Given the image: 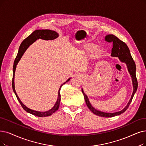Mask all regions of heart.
Instances as JSON below:
<instances>
[{"mask_svg": "<svg viewBox=\"0 0 146 146\" xmlns=\"http://www.w3.org/2000/svg\"><path fill=\"white\" fill-rule=\"evenodd\" d=\"M96 47V45L92 44V45H89V46H87V47L86 48V51L87 53H92V52H93V51H94L95 50ZM95 53V54H96V56L100 57V56L102 55L103 51H102V50H101L100 48H98V49L96 50Z\"/></svg>", "mask_w": 146, "mask_h": 146, "instance_id": "b5f03b06", "label": "heart"}]
</instances>
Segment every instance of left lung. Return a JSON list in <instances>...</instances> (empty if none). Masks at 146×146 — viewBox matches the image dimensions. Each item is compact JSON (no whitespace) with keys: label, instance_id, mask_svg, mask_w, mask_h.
<instances>
[{"label":"left lung","instance_id":"obj_1","mask_svg":"<svg viewBox=\"0 0 146 146\" xmlns=\"http://www.w3.org/2000/svg\"><path fill=\"white\" fill-rule=\"evenodd\" d=\"M105 40L108 42H111L113 44V48L111 50V56L113 57H118L121 62H125L126 63L127 67L128 68V71L129 72L132 79V84H133V91L130 100L129 102L127 103V106L123 110L120 111L119 112H116L114 113H104V112L96 110V109L93 108L92 106V105L90 104L88 98H87V95L84 93L83 90L81 89V90H82V92L83 93L87 106L92 113H93L95 114L98 116H100V117H114V116L118 115L122 113H123L128 108V107H129L130 104L132 102L134 94H135L137 90L138 82H137V79L136 77V74H135V72H136L135 63L132 59V57L130 53L129 49L128 48L127 45L124 42L122 41V40L119 39L118 38L113 35H107L106 38H105Z\"/></svg>","mask_w":146,"mask_h":146}]
</instances>
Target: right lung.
Here are the masks:
<instances>
[{"label": "right lung", "mask_w": 146, "mask_h": 146, "mask_svg": "<svg viewBox=\"0 0 146 146\" xmlns=\"http://www.w3.org/2000/svg\"><path fill=\"white\" fill-rule=\"evenodd\" d=\"M58 36L59 35H58V33L57 32H56L55 31H53L48 30V29H45V30H36L35 31H34L31 35H29L28 37H27L25 39H24V40H23V41L21 42L20 47H19L18 54H17V57H15V60H14V66H13V81H12V87H13V91L15 93L17 100H18V101H19L23 108L24 109L27 113H31L34 115L38 116V117H46V116H50L51 114H53L54 112L56 111L59 107V105H60V91L61 87L63 84H65V83L68 82V81H69V80L71 78L68 79L65 83H63L60 86V89L59 90V92H58V98H57V101L54 105V106L53 107V108H51L49 111H45V112L36 111H34V110H31V109L28 108L27 107H26L25 105L21 102L19 96L17 95V93L15 90V86H14V75H15L16 66L17 64H18V62L20 60L23 54H24L25 51L29 46V45H31L35 41H36L37 39H45V40H53V39L57 38Z\"/></svg>", "instance_id": "add662e5"}]
</instances>
